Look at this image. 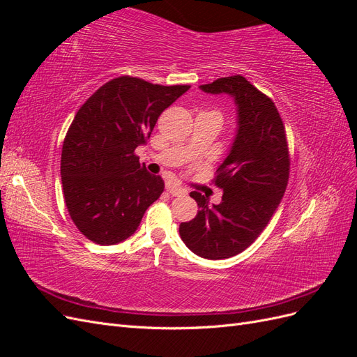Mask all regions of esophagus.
Returning a JSON list of instances; mask_svg holds the SVG:
<instances>
[{
    "mask_svg": "<svg viewBox=\"0 0 357 357\" xmlns=\"http://www.w3.org/2000/svg\"><path fill=\"white\" fill-rule=\"evenodd\" d=\"M167 190L169 192V195H172V197H183V195H186V193H188V190H186L185 188L176 186V185H171V186H168V188H167Z\"/></svg>",
    "mask_w": 357,
    "mask_h": 357,
    "instance_id": "34e87169",
    "label": "esophagus"
}]
</instances>
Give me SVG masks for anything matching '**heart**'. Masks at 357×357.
<instances>
[{"mask_svg":"<svg viewBox=\"0 0 357 357\" xmlns=\"http://www.w3.org/2000/svg\"><path fill=\"white\" fill-rule=\"evenodd\" d=\"M213 113H215V112H213ZM218 114H219V113H218ZM219 116H220V114H219Z\"/></svg>","mask_w":357,"mask_h":357,"instance_id":"b5f03b06","label":"heart"}]
</instances>
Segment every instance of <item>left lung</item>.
<instances>
[{
    "label": "left lung",
    "instance_id": "8db88e82",
    "mask_svg": "<svg viewBox=\"0 0 357 357\" xmlns=\"http://www.w3.org/2000/svg\"><path fill=\"white\" fill-rule=\"evenodd\" d=\"M199 88L232 95L238 109V131L214 177V185L223 189L222 202L211 207L208 198L190 192L199 211L178 228L193 253L215 261L241 253L265 229L286 192L290 155L275 104L243 75Z\"/></svg>",
    "mask_w": 357,
    "mask_h": 357
}]
</instances>
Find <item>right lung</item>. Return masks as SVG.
Listing matches in <instances>:
<instances>
[{"label": "right lung", "instance_id": "obj_1", "mask_svg": "<svg viewBox=\"0 0 357 357\" xmlns=\"http://www.w3.org/2000/svg\"><path fill=\"white\" fill-rule=\"evenodd\" d=\"M189 88L121 75L74 116L62 144L61 177L70 218L86 238L101 245L126 240L164 192V180L139 164L135 149Z\"/></svg>", "mask_w": 357, "mask_h": 357}]
</instances>
